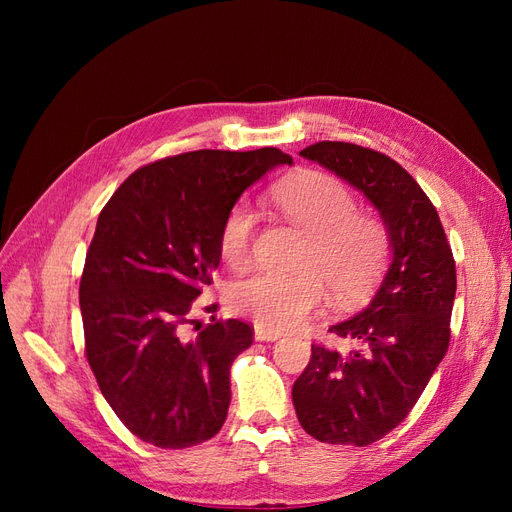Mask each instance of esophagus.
Instances as JSON below:
<instances>
[{
    "label": "esophagus",
    "instance_id": "obj_1",
    "mask_svg": "<svg viewBox=\"0 0 512 512\" xmlns=\"http://www.w3.org/2000/svg\"><path fill=\"white\" fill-rule=\"evenodd\" d=\"M254 337L258 339V342H275V339H280V337H282V333H277V331H267V329H260V327H256V329H254Z\"/></svg>",
    "mask_w": 512,
    "mask_h": 512
}]
</instances>
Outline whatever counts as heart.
I'll return each mask as SVG.
<instances>
[{
  "label": "heart",
  "instance_id": "1",
  "mask_svg": "<svg viewBox=\"0 0 512 512\" xmlns=\"http://www.w3.org/2000/svg\"><path fill=\"white\" fill-rule=\"evenodd\" d=\"M273 203L297 226L307 243L297 275L254 273L226 290V305L235 316L267 331H286L303 324L327 297L342 305L361 301L374 288L389 258V235L365 213H356L348 185L324 173H307L273 190ZM256 213L237 203L226 215L220 250L230 267L250 260Z\"/></svg>",
  "mask_w": 512,
  "mask_h": 512
}]
</instances>
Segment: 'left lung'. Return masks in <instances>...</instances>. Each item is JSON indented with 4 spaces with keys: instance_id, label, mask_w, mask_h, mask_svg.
<instances>
[{
    "instance_id": "obj_1",
    "label": "left lung",
    "mask_w": 512,
    "mask_h": 512,
    "mask_svg": "<svg viewBox=\"0 0 512 512\" xmlns=\"http://www.w3.org/2000/svg\"><path fill=\"white\" fill-rule=\"evenodd\" d=\"M301 156L329 168L374 205L391 267L371 303L333 324L348 352L314 344L292 386L301 427L320 442L367 446L410 414L451 342L455 258L436 207L406 168L380 151L322 141Z\"/></svg>"
}]
</instances>
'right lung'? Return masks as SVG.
<instances>
[{
    "label": "right lung",
    "mask_w": 512,
    "mask_h": 512,
    "mask_svg": "<svg viewBox=\"0 0 512 512\" xmlns=\"http://www.w3.org/2000/svg\"><path fill=\"white\" fill-rule=\"evenodd\" d=\"M280 164L292 158L275 147L179 153L134 170L100 213L79 288L85 356L143 442L196 446L226 421L230 365L254 329L235 318L200 329L192 307L220 265L228 211Z\"/></svg>",
    "instance_id": "obj_1"
}]
</instances>
